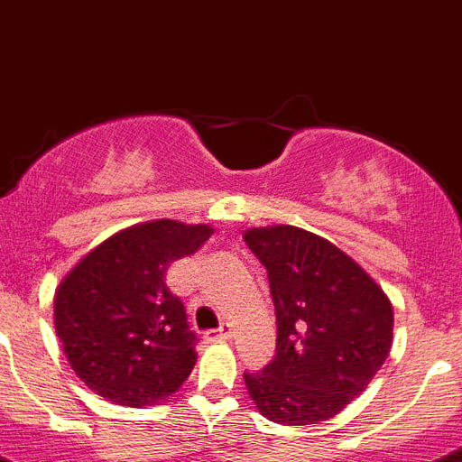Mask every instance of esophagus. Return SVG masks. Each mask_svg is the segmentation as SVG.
I'll list each match as a JSON object with an SVG mask.
<instances>
[{"label":"esophagus","instance_id":"34e87169","mask_svg":"<svg viewBox=\"0 0 462 462\" xmlns=\"http://www.w3.org/2000/svg\"><path fill=\"white\" fill-rule=\"evenodd\" d=\"M205 338L209 340V343H223V340H230L232 338V324L230 322H223L218 329H211L207 331Z\"/></svg>","mask_w":462,"mask_h":462}]
</instances>
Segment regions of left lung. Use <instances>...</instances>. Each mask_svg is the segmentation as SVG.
I'll use <instances>...</instances> for the list:
<instances>
[{"instance_id": "left-lung-1", "label": "left lung", "mask_w": 462, "mask_h": 462, "mask_svg": "<svg viewBox=\"0 0 462 462\" xmlns=\"http://www.w3.org/2000/svg\"><path fill=\"white\" fill-rule=\"evenodd\" d=\"M244 241L267 269L278 327L272 364L244 373L248 393L273 423L327 421L389 356L392 301L350 255L313 232L253 227Z\"/></svg>"}]
</instances>
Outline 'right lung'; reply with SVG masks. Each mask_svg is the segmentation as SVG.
Returning a JSON list of instances; mask_svg holds the SVG:
<instances>
[{"label":"right lung","instance_id":"1","mask_svg":"<svg viewBox=\"0 0 462 462\" xmlns=\"http://www.w3.org/2000/svg\"><path fill=\"white\" fill-rule=\"evenodd\" d=\"M211 235L209 226L170 218L140 223L98 244L66 273L55 292V331L91 392L140 407L184 384L200 338L165 273Z\"/></svg>","mask_w":462,"mask_h":462}]
</instances>
